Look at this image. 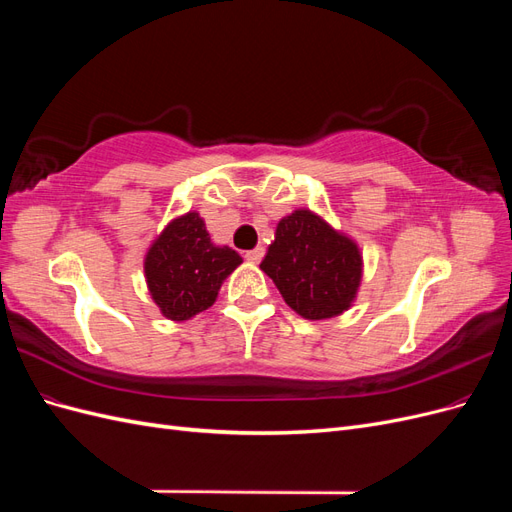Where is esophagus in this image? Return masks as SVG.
I'll return each instance as SVG.
<instances>
[{
	"label": "esophagus",
	"instance_id": "esophagus-1",
	"mask_svg": "<svg viewBox=\"0 0 512 512\" xmlns=\"http://www.w3.org/2000/svg\"><path fill=\"white\" fill-rule=\"evenodd\" d=\"M262 256H265V247H262V245L254 247V250H250V252H245V260L252 262V265H256V262H260Z\"/></svg>",
	"mask_w": 512,
	"mask_h": 512
}]
</instances>
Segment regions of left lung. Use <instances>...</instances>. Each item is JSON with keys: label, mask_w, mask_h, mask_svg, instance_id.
I'll list each match as a JSON object with an SVG mask.
<instances>
[{"label": "left lung", "mask_w": 512, "mask_h": 512, "mask_svg": "<svg viewBox=\"0 0 512 512\" xmlns=\"http://www.w3.org/2000/svg\"><path fill=\"white\" fill-rule=\"evenodd\" d=\"M290 309L305 320L342 316L363 280V256L354 239L309 209H294L275 228L260 262Z\"/></svg>", "instance_id": "8db88e82"}]
</instances>
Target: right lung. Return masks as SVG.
Instances as JSON below:
<instances>
[{"instance_id":"right-lung-1","label":"right lung","mask_w":512,"mask_h":512,"mask_svg":"<svg viewBox=\"0 0 512 512\" xmlns=\"http://www.w3.org/2000/svg\"><path fill=\"white\" fill-rule=\"evenodd\" d=\"M243 258L215 245L205 220L188 211L170 220L145 254V282L164 318L183 322L209 309Z\"/></svg>"}]
</instances>
